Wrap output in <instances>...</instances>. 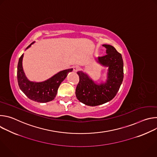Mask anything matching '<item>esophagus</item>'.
I'll list each match as a JSON object with an SVG mask.
<instances>
[{"label":"esophagus","instance_id":"obj_1","mask_svg":"<svg viewBox=\"0 0 157 157\" xmlns=\"http://www.w3.org/2000/svg\"><path fill=\"white\" fill-rule=\"evenodd\" d=\"M79 69H80V67H79V66H77V65H76V66H73V71H75V72H76V71H79Z\"/></svg>","mask_w":157,"mask_h":157}]
</instances>
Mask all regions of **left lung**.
<instances>
[{
  "mask_svg": "<svg viewBox=\"0 0 157 157\" xmlns=\"http://www.w3.org/2000/svg\"><path fill=\"white\" fill-rule=\"evenodd\" d=\"M107 55L98 57L96 61L108 68L105 82L97 83L82 71H78L79 78L76 89L77 99L85 105L96 106L106 103L117 94L124 78V62L121 53L116 48L103 44Z\"/></svg>",
  "mask_w": 157,
  "mask_h": 157,
  "instance_id": "left-lung-1",
  "label": "left lung"
}]
</instances>
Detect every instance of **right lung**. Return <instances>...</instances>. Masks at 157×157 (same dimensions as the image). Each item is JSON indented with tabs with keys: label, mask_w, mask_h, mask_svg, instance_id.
Wrapping results in <instances>:
<instances>
[{
	"label": "right lung",
	"mask_w": 157,
	"mask_h": 157,
	"mask_svg": "<svg viewBox=\"0 0 157 157\" xmlns=\"http://www.w3.org/2000/svg\"><path fill=\"white\" fill-rule=\"evenodd\" d=\"M35 41L29 45L26 50L29 48ZM24 54L20 56L17 66V80L20 89L30 99L41 103L53 101L56 96L60 84L66 78L67 75L73 71V68L61 71L42 82L30 81L24 73L22 60Z\"/></svg>",
	"instance_id": "1"
}]
</instances>
